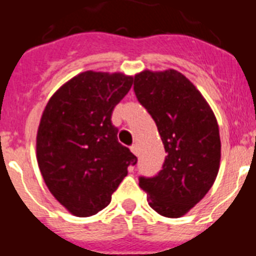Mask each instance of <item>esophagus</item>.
<instances>
[{"instance_id": "esophagus-1", "label": "esophagus", "mask_w": 256, "mask_h": 256, "mask_svg": "<svg viewBox=\"0 0 256 256\" xmlns=\"http://www.w3.org/2000/svg\"><path fill=\"white\" fill-rule=\"evenodd\" d=\"M130 151H132L136 156H138V148H137V144H133V146H130Z\"/></svg>"}]
</instances>
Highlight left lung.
<instances>
[{
    "mask_svg": "<svg viewBox=\"0 0 256 256\" xmlns=\"http://www.w3.org/2000/svg\"><path fill=\"white\" fill-rule=\"evenodd\" d=\"M134 94L155 120L168 154L158 176L140 177V187L156 212L180 218L206 195L218 176L216 115L198 88L174 69L136 74Z\"/></svg>",
    "mask_w": 256,
    "mask_h": 256,
    "instance_id": "obj_1",
    "label": "left lung"
}]
</instances>
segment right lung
I'll return each instance as SVG.
<instances>
[{"instance_id": "add662e5", "label": "right lung", "mask_w": 256, "mask_h": 256, "mask_svg": "<svg viewBox=\"0 0 256 256\" xmlns=\"http://www.w3.org/2000/svg\"><path fill=\"white\" fill-rule=\"evenodd\" d=\"M133 76L83 72L61 86L47 102L37 132V162L52 196L76 216H91L137 162L118 142L115 106L128 94Z\"/></svg>"}]
</instances>
